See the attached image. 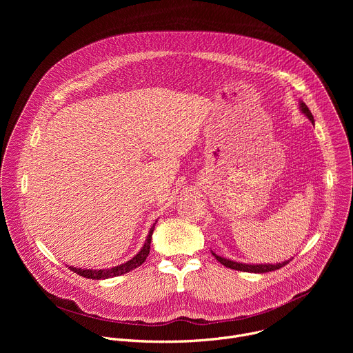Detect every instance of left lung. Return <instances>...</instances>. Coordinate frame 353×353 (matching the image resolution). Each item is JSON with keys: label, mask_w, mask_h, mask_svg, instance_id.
<instances>
[{"label": "left lung", "mask_w": 353, "mask_h": 353, "mask_svg": "<svg viewBox=\"0 0 353 353\" xmlns=\"http://www.w3.org/2000/svg\"><path fill=\"white\" fill-rule=\"evenodd\" d=\"M300 109L301 112H303L309 120L312 123H314V119H313V114L312 112L309 110V108L305 105V103H300ZM214 257L222 264L225 265L226 268H230V270H236V271H244V272H256V274H263V272H270V271H275V270H279L282 268L283 265H286L289 261H285V263H281V264H254V265H250V264H241V263H234V261H230V260H226V259H222L219 256H216L215 253H212Z\"/></svg>", "instance_id": "obj_1"}]
</instances>
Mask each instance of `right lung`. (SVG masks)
<instances>
[{"label": "right lung", "instance_id": "1", "mask_svg": "<svg viewBox=\"0 0 353 353\" xmlns=\"http://www.w3.org/2000/svg\"><path fill=\"white\" fill-rule=\"evenodd\" d=\"M154 229H155V225L150 228L149 234L146 237V241H145L143 247L141 248L139 253L132 260L127 261L125 264H121V265L110 268V270H81V268H75V267H70V270L77 272L78 275H81L83 278H88V279H108V278L124 275L125 272H130V271L135 270L137 267H139L146 260V257L149 254V250H150V240H152Z\"/></svg>", "mask_w": 353, "mask_h": 353}]
</instances>
